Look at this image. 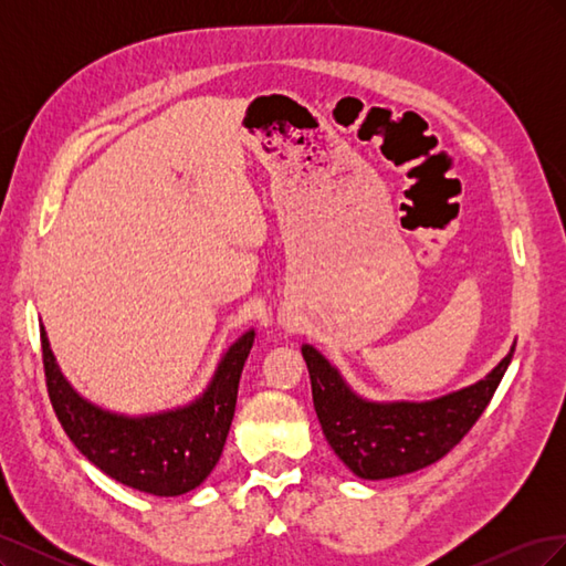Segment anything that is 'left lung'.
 Wrapping results in <instances>:
<instances>
[{
  "mask_svg": "<svg viewBox=\"0 0 566 566\" xmlns=\"http://www.w3.org/2000/svg\"><path fill=\"white\" fill-rule=\"evenodd\" d=\"M515 347L484 380L432 401L378 403L361 399L325 356L302 345L323 434L339 460L361 479H389L422 470L447 455L484 413Z\"/></svg>",
  "mask_w": 566,
  "mask_h": 566,
  "instance_id": "obj_1",
  "label": "left lung"
}]
</instances>
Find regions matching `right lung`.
<instances>
[{
  "instance_id": "right-lung-1",
  "label": "right lung",
  "mask_w": 566,
  "mask_h": 566,
  "mask_svg": "<svg viewBox=\"0 0 566 566\" xmlns=\"http://www.w3.org/2000/svg\"><path fill=\"white\" fill-rule=\"evenodd\" d=\"M40 335L51 406L77 451L98 470L153 495H181L208 479L224 451L254 331L229 347L200 399L142 418L117 416L82 399L61 375L44 328Z\"/></svg>"
}]
</instances>
